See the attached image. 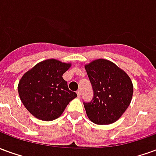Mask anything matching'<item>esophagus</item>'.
Listing matches in <instances>:
<instances>
[{
  "label": "esophagus",
  "instance_id": "esophagus-1",
  "mask_svg": "<svg viewBox=\"0 0 156 156\" xmlns=\"http://www.w3.org/2000/svg\"><path fill=\"white\" fill-rule=\"evenodd\" d=\"M77 94H78V98H80V96H81V92H80V90H78V91H77Z\"/></svg>",
  "mask_w": 156,
  "mask_h": 156
}]
</instances>
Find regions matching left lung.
<instances>
[{
    "mask_svg": "<svg viewBox=\"0 0 156 156\" xmlns=\"http://www.w3.org/2000/svg\"><path fill=\"white\" fill-rule=\"evenodd\" d=\"M92 84L91 101L83 102L88 119L97 124L118 120L130 104L133 84L129 77L115 63L97 59L85 66Z\"/></svg>",
    "mask_w": 156,
    "mask_h": 156,
    "instance_id": "left-lung-1",
    "label": "left lung"
}]
</instances>
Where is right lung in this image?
Segmentation results:
<instances>
[{
    "label": "right lung",
    "mask_w": 156,
    "mask_h": 156,
    "mask_svg": "<svg viewBox=\"0 0 156 156\" xmlns=\"http://www.w3.org/2000/svg\"><path fill=\"white\" fill-rule=\"evenodd\" d=\"M70 66L56 59H48L22 76L18 84L19 96L33 116L44 121L54 120L77 97L62 78Z\"/></svg>",
    "instance_id": "1"
}]
</instances>
